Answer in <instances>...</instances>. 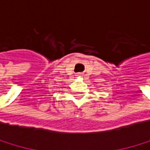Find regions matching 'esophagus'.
I'll return each instance as SVG.
<instances>
[{"label": "esophagus", "instance_id": "1", "mask_svg": "<svg viewBox=\"0 0 150 150\" xmlns=\"http://www.w3.org/2000/svg\"><path fill=\"white\" fill-rule=\"evenodd\" d=\"M79 76H80V77H82V74H79Z\"/></svg>", "mask_w": 150, "mask_h": 150}]
</instances>
